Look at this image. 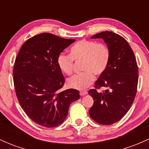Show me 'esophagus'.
<instances>
[{
    "mask_svg": "<svg viewBox=\"0 0 149 149\" xmlns=\"http://www.w3.org/2000/svg\"><path fill=\"white\" fill-rule=\"evenodd\" d=\"M88 94V92L86 90H84V91H80V96H84V95H87Z\"/></svg>",
    "mask_w": 149,
    "mask_h": 149,
    "instance_id": "34e87169",
    "label": "esophagus"
}]
</instances>
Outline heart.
Here are the masks:
<instances>
[{"label":"heart","mask_w":149,"mask_h":149,"mask_svg":"<svg viewBox=\"0 0 149 149\" xmlns=\"http://www.w3.org/2000/svg\"><path fill=\"white\" fill-rule=\"evenodd\" d=\"M70 54L61 53L57 57L59 69L66 75L73 72L74 61H82L83 72L73 76L68 80L70 88L83 90L93 82L95 76H100L105 72L111 59V50L104 43L94 40H81L70 49Z\"/></svg>","instance_id":"1"}]
</instances>
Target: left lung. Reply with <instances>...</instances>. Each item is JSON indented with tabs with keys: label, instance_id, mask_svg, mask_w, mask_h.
I'll list each match as a JSON object with an SVG mask.
<instances>
[{
	"label": "left lung",
	"instance_id": "obj_1",
	"mask_svg": "<svg viewBox=\"0 0 149 149\" xmlns=\"http://www.w3.org/2000/svg\"><path fill=\"white\" fill-rule=\"evenodd\" d=\"M92 38H103L111 50L107 70L88 93L94 100L89 114L97 123L109 125L127 113L134 102L138 85V66L134 52L118 34L103 31ZM101 87L106 89L99 91Z\"/></svg>",
	"mask_w": 149,
	"mask_h": 149
}]
</instances>
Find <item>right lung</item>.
Here are the masks:
<instances>
[{
	"mask_svg": "<svg viewBox=\"0 0 149 149\" xmlns=\"http://www.w3.org/2000/svg\"><path fill=\"white\" fill-rule=\"evenodd\" d=\"M74 42V39L40 33L28 39L15 59L13 81L19 103L29 118L42 127L61 125L70 104L80 98L75 89L59 92L65 79L57 57Z\"/></svg>",
	"mask_w": 149,
	"mask_h": 149,
	"instance_id": "add662e5",
	"label": "right lung"
}]
</instances>
